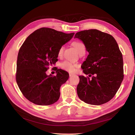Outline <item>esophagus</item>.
Here are the masks:
<instances>
[{"mask_svg": "<svg viewBox=\"0 0 135 135\" xmlns=\"http://www.w3.org/2000/svg\"><path fill=\"white\" fill-rule=\"evenodd\" d=\"M74 75V74H73V73H69V75H70V76H71L72 75Z\"/></svg>", "mask_w": 135, "mask_h": 135, "instance_id": "esophagus-1", "label": "esophagus"}]
</instances>
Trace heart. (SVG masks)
I'll list each match as a JSON object with an SVG mask.
<instances>
[{
  "instance_id": "b5f03b06",
  "label": "heart",
  "mask_w": 135,
  "mask_h": 135,
  "mask_svg": "<svg viewBox=\"0 0 135 135\" xmlns=\"http://www.w3.org/2000/svg\"><path fill=\"white\" fill-rule=\"evenodd\" d=\"M72 45L73 46L75 47V49L78 53L83 51H85L86 46L85 44L82 42L79 41H75L73 42ZM64 47L63 46H61L60 47V48L58 50V52H57V54H58L59 56H62L63 51H64ZM60 66H61V67L63 70L68 71V72L73 73L75 71V69L76 67L77 64H75V62L70 61V60H65V61H64L61 63Z\"/></svg>"
}]
</instances>
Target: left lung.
<instances>
[{"instance_id":"obj_1","label":"left lung","mask_w":135,"mask_h":135,"mask_svg":"<svg viewBox=\"0 0 135 135\" xmlns=\"http://www.w3.org/2000/svg\"><path fill=\"white\" fill-rule=\"evenodd\" d=\"M75 38L85 44L89 55L82 69L86 75L79 76L77 94L82 101L102 105L113 98L124 79L122 54L114 37L97 30L77 32Z\"/></svg>"}]
</instances>
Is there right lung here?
<instances>
[{"mask_svg": "<svg viewBox=\"0 0 135 135\" xmlns=\"http://www.w3.org/2000/svg\"><path fill=\"white\" fill-rule=\"evenodd\" d=\"M74 33H65L43 27L28 36L20 47L16 79L24 96L30 102L49 105L59 100L61 85L67 81V71L57 69L56 75H47L49 66L58 61V50Z\"/></svg>", "mask_w": 135, "mask_h": 135, "instance_id": "obj_1", "label": "right lung"}]
</instances>
